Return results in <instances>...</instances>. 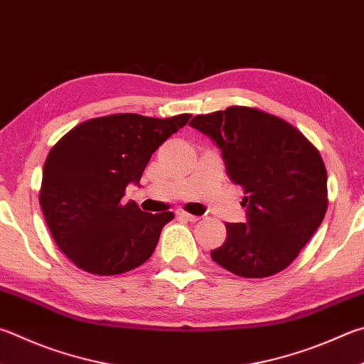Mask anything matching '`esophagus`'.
Here are the masks:
<instances>
[{
  "mask_svg": "<svg viewBox=\"0 0 364 364\" xmlns=\"http://www.w3.org/2000/svg\"><path fill=\"white\" fill-rule=\"evenodd\" d=\"M178 216H181V218H184V220H188V221H199V216H196V215H191V213H188V211H184V210H180L176 213Z\"/></svg>",
  "mask_w": 364,
  "mask_h": 364,
  "instance_id": "34e87169",
  "label": "esophagus"
}]
</instances>
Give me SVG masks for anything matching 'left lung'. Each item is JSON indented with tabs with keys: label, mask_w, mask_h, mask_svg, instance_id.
Instances as JSON below:
<instances>
[{
	"label": "left lung",
	"mask_w": 364,
	"mask_h": 364,
	"mask_svg": "<svg viewBox=\"0 0 364 364\" xmlns=\"http://www.w3.org/2000/svg\"><path fill=\"white\" fill-rule=\"evenodd\" d=\"M191 125L215 140L230 181L245 191L247 223H226L228 239L211 259L247 279L291 264L328 208L320 151L285 119L250 107L197 114Z\"/></svg>",
	"instance_id": "1"
}]
</instances>
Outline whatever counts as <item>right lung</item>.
<instances>
[{"label": "right lung", "instance_id": "obj_1", "mask_svg": "<svg viewBox=\"0 0 364 364\" xmlns=\"http://www.w3.org/2000/svg\"><path fill=\"white\" fill-rule=\"evenodd\" d=\"M135 113L94 117L65 134L44 162L39 205L52 237L79 269L117 275L154 253L171 211L146 213L124 203L129 183L138 184L151 154L188 124Z\"/></svg>", "mask_w": 364, "mask_h": 364}]
</instances>
